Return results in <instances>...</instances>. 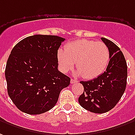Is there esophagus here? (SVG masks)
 <instances>
[{
  "mask_svg": "<svg viewBox=\"0 0 135 135\" xmlns=\"http://www.w3.org/2000/svg\"><path fill=\"white\" fill-rule=\"evenodd\" d=\"M71 83L73 84V83H77V80H74V79H71Z\"/></svg>",
  "mask_w": 135,
  "mask_h": 135,
  "instance_id": "esophagus-1",
  "label": "esophagus"
}]
</instances>
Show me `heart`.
Wrapping results in <instances>:
<instances>
[{"instance_id": "obj_1", "label": "heart", "mask_w": 135, "mask_h": 135, "mask_svg": "<svg viewBox=\"0 0 135 135\" xmlns=\"http://www.w3.org/2000/svg\"><path fill=\"white\" fill-rule=\"evenodd\" d=\"M58 61L59 67L64 73L74 67L76 62L77 69L74 74L90 80L106 69L110 61V51L104 42L80 39L67 44L65 50H58Z\"/></svg>"}]
</instances>
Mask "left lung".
Returning <instances> with one entry per match:
<instances>
[{
  "label": "left lung",
  "mask_w": 135,
  "mask_h": 135,
  "mask_svg": "<svg viewBox=\"0 0 135 135\" xmlns=\"http://www.w3.org/2000/svg\"><path fill=\"white\" fill-rule=\"evenodd\" d=\"M110 51V61L103 74L94 80L81 81L84 91L78 102L84 109L104 113L119 102L127 86V65L124 55L113 41L101 38Z\"/></svg>",
  "instance_id": "8db88e82"
}]
</instances>
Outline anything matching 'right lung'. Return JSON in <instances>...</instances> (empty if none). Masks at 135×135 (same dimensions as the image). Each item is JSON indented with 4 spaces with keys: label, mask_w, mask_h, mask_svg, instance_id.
I'll return each instance as SVG.
<instances>
[{
    "label": "right lung",
    "mask_w": 135,
    "mask_h": 135,
    "mask_svg": "<svg viewBox=\"0 0 135 135\" xmlns=\"http://www.w3.org/2000/svg\"><path fill=\"white\" fill-rule=\"evenodd\" d=\"M65 38L33 35L12 49L5 70L10 99L22 112L44 113L58 102L61 90L70 78L58 69V50Z\"/></svg>",
    "instance_id": "obj_1"
}]
</instances>
